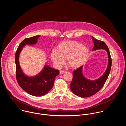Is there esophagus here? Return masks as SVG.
<instances>
[{"mask_svg": "<svg viewBox=\"0 0 126 126\" xmlns=\"http://www.w3.org/2000/svg\"><path fill=\"white\" fill-rule=\"evenodd\" d=\"M66 73V71H64V70H61V71H60V73L61 74H64V73Z\"/></svg>", "mask_w": 126, "mask_h": 126, "instance_id": "esophagus-1", "label": "esophagus"}]
</instances>
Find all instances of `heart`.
<instances>
[{
	"label": "heart",
	"mask_w": 126,
	"mask_h": 126,
	"mask_svg": "<svg viewBox=\"0 0 126 126\" xmlns=\"http://www.w3.org/2000/svg\"><path fill=\"white\" fill-rule=\"evenodd\" d=\"M89 50L88 48L76 41L67 40L59 43L57 50H53L51 59L57 68H60L64 64L65 59L70 68L77 69L86 62Z\"/></svg>",
	"instance_id": "obj_1"
}]
</instances>
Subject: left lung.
<instances>
[{"label":"left lung","mask_w":126,"mask_h":126,"mask_svg":"<svg viewBox=\"0 0 126 126\" xmlns=\"http://www.w3.org/2000/svg\"><path fill=\"white\" fill-rule=\"evenodd\" d=\"M92 38L94 45L92 51L99 49L105 50L108 54V62L104 73L95 80H89L83 75V66L74 71L73 79L70 84V89L75 95L81 98L92 96L100 90L108 77L112 67V59L107 45L103 41L97 40L93 36Z\"/></svg>","instance_id":"left-lung-1"}]
</instances>
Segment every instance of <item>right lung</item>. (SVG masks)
I'll return each instance as SVG.
<instances>
[{
    "mask_svg": "<svg viewBox=\"0 0 126 126\" xmlns=\"http://www.w3.org/2000/svg\"><path fill=\"white\" fill-rule=\"evenodd\" d=\"M40 35L28 38L20 44L15 55L16 76L18 83L21 88L29 94L34 96H42L47 94L53 88L55 77L59 71L45 65L40 73L34 76L25 75L21 68L19 58L21 51L25 45H33L37 43Z\"/></svg>",
    "mask_w": 126,
    "mask_h": 126,
    "instance_id": "right-lung-1",
    "label": "right lung"
}]
</instances>
